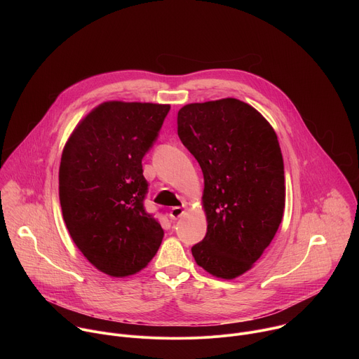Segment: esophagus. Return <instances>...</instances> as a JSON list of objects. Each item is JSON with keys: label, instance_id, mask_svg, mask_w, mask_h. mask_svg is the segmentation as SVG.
<instances>
[{"label": "esophagus", "instance_id": "1", "mask_svg": "<svg viewBox=\"0 0 359 359\" xmlns=\"http://www.w3.org/2000/svg\"><path fill=\"white\" fill-rule=\"evenodd\" d=\"M184 213H186V209H184V208H172V210H170V219L177 220V219H180Z\"/></svg>", "mask_w": 359, "mask_h": 359}]
</instances>
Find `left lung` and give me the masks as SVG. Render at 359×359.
<instances>
[{
	"instance_id": "obj_1",
	"label": "left lung",
	"mask_w": 359,
	"mask_h": 359,
	"mask_svg": "<svg viewBox=\"0 0 359 359\" xmlns=\"http://www.w3.org/2000/svg\"><path fill=\"white\" fill-rule=\"evenodd\" d=\"M177 135L204 177L208 233L191 254L209 274L233 280L262 257L283 220L285 180L277 135L257 109L234 97L184 105Z\"/></svg>"
}]
</instances>
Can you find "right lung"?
<instances>
[{
	"label": "right lung",
	"mask_w": 359,
	"mask_h": 359,
	"mask_svg": "<svg viewBox=\"0 0 359 359\" xmlns=\"http://www.w3.org/2000/svg\"><path fill=\"white\" fill-rule=\"evenodd\" d=\"M170 105L109 100L93 108L65 143L60 201L71 238L86 260L111 277L143 270L163 240L144 210L142 159Z\"/></svg>",
	"instance_id": "1"
}]
</instances>
